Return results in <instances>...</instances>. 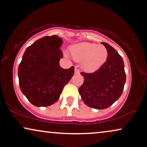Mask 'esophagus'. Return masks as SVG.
<instances>
[{
  "mask_svg": "<svg viewBox=\"0 0 147 147\" xmlns=\"http://www.w3.org/2000/svg\"><path fill=\"white\" fill-rule=\"evenodd\" d=\"M75 74H80V69H78V66H75Z\"/></svg>",
  "mask_w": 147,
  "mask_h": 147,
  "instance_id": "1",
  "label": "esophagus"
}]
</instances>
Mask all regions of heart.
<instances>
[{
	"label": "heart",
	"instance_id": "1",
	"mask_svg": "<svg viewBox=\"0 0 147 147\" xmlns=\"http://www.w3.org/2000/svg\"><path fill=\"white\" fill-rule=\"evenodd\" d=\"M71 52L76 60H82V67L88 71L99 69L108 57L107 50L105 46L89 42H83L74 46Z\"/></svg>",
	"mask_w": 147,
	"mask_h": 147
}]
</instances>
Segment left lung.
Here are the masks:
<instances>
[{"mask_svg": "<svg viewBox=\"0 0 147 147\" xmlns=\"http://www.w3.org/2000/svg\"><path fill=\"white\" fill-rule=\"evenodd\" d=\"M101 43L107 50V59L93 73H81L84 82L78 90L84 103L96 109H107L119 98L126 81L123 58L109 44Z\"/></svg>", "mask_w": 147, "mask_h": 147, "instance_id": "1", "label": "left lung"}]
</instances>
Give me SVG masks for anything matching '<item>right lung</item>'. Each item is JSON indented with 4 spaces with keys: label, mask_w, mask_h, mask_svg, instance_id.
<instances>
[{
    "label": "right lung",
    "mask_w": 147,
    "mask_h": 147,
    "mask_svg": "<svg viewBox=\"0 0 147 147\" xmlns=\"http://www.w3.org/2000/svg\"><path fill=\"white\" fill-rule=\"evenodd\" d=\"M58 36L40 38L26 48L18 66L19 86L32 105L47 107L58 101L63 87L71 80L74 67L63 69V58Z\"/></svg>",
    "instance_id": "1"
}]
</instances>
